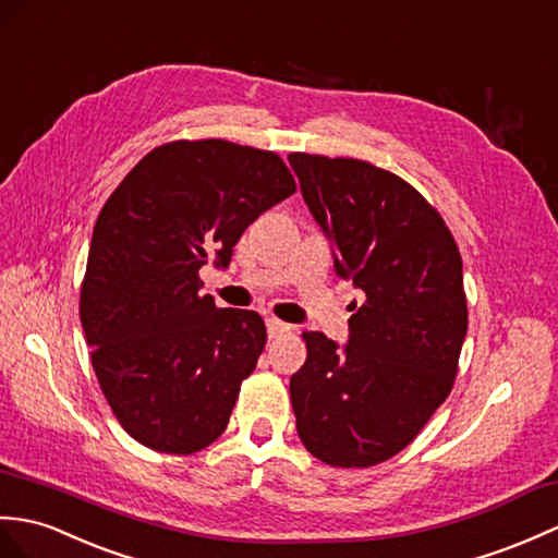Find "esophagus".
Returning <instances> with one entry per match:
<instances>
[{
	"label": "esophagus",
	"mask_w": 558,
	"mask_h": 558,
	"mask_svg": "<svg viewBox=\"0 0 558 558\" xmlns=\"http://www.w3.org/2000/svg\"><path fill=\"white\" fill-rule=\"evenodd\" d=\"M266 330H268V338H280V335L290 332V326L278 318H266Z\"/></svg>",
	"instance_id": "obj_1"
}]
</instances>
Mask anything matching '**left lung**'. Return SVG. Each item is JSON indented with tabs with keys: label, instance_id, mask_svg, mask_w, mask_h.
<instances>
[{
	"label": "left lung",
	"instance_id": "obj_1",
	"mask_svg": "<svg viewBox=\"0 0 558 558\" xmlns=\"http://www.w3.org/2000/svg\"><path fill=\"white\" fill-rule=\"evenodd\" d=\"M311 216L330 240L352 302L347 344L304 332L290 378L296 433L328 465L399 454L454 385L469 330L463 264L439 214L407 180L359 159L290 154Z\"/></svg>",
	"mask_w": 558,
	"mask_h": 558
}]
</instances>
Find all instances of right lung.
I'll return each instance as SVG.
<instances>
[{
  "instance_id": "1",
  "label": "right lung",
  "mask_w": 558,
  "mask_h": 558,
  "mask_svg": "<svg viewBox=\"0 0 558 558\" xmlns=\"http://www.w3.org/2000/svg\"><path fill=\"white\" fill-rule=\"evenodd\" d=\"M294 190L274 151L180 140L149 151L101 206L81 323L101 392L140 445L194 454L226 430L266 326L202 294L199 268H226L242 232Z\"/></svg>"
}]
</instances>
